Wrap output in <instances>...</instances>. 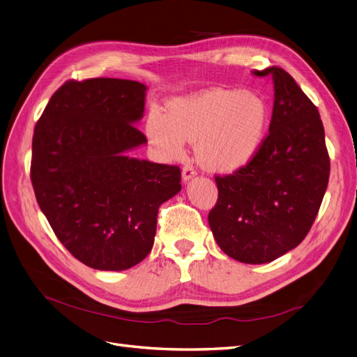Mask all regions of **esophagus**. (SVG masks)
<instances>
[{"label":"esophagus","mask_w":357,"mask_h":357,"mask_svg":"<svg viewBox=\"0 0 357 357\" xmlns=\"http://www.w3.org/2000/svg\"><path fill=\"white\" fill-rule=\"evenodd\" d=\"M194 176H195V170H194V167H192V166H190V165H185V166H183V169H182V182H183V183H187V182H190Z\"/></svg>","instance_id":"esophagus-1"}]
</instances>
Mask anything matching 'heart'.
I'll return each mask as SVG.
<instances>
[{"mask_svg": "<svg viewBox=\"0 0 357 357\" xmlns=\"http://www.w3.org/2000/svg\"><path fill=\"white\" fill-rule=\"evenodd\" d=\"M268 123V105L256 92L212 88L170 102L167 114L153 110L145 132L166 158H179L187 141L197 142L199 163L227 175L252 163Z\"/></svg>", "mask_w": 357, "mask_h": 357, "instance_id": "1", "label": "heart"}]
</instances>
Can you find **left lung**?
<instances>
[{
  "label": "left lung",
  "mask_w": 357,
  "mask_h": 357,
  "mask_svg": "<svg viewBox=\"0 0 357 357\" xmlns=\"http://www.w3.org/2000/svg\"><path fill=\"white\" fill-rule=\"evenodd\" d=\"M255 75L273 82L269 135L252 163L216 176L208 225L223 253L261 265L305 240L328 187L329 157L319 112L294 79L275 66Z\"/></svg>",
  "instance_id": "1"
}]
</instances>
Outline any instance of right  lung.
I'll list each match as a JSON object with an SVG mask.
<instances>
[{
    "mask_svg": "<svg viewBox=\"0 0 357 357\" xmlns=\"http://www.w3.org/2000/svg\"><path fill=\"white\" fill-rule=\"evenodd\" d=\"M147 86L113 77L66 82L32 141L36 202L60 243L84 265L126 271L151 252L160 204L181 191V170L130 157L147 144L137 123Z\"/></svg>",
    "mask_w": 357,
    "mask_h": 357,
    "instance_id": "add662e5",
    "label": "right lung"
}]
</instances>
